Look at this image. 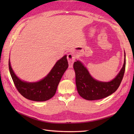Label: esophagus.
Instances as JSON below:
<instances>
[{
	"label": "esophagus",
	"instance_id": "obj_1",
	"mask_svg": "<svg viewBox=\"0 0 134 134\" xmlns=\"http://www.w3.org/2000/svg\"><path fill=\"white\" fill-rule=\"evenodd\" d=\"M67 59L68 60H69V67L70 69H71V68L72 67L73 63L75 61V56L72 53H70L67 55Z\"/></svg>",
	"mask_w": 134,
	"mask_h": 134
}]
</instances>
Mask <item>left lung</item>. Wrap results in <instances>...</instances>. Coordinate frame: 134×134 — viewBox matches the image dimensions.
<instances>
[{"mask_svg":"<svg viewBox=\"0 0 134 134\" xmlns=\"http://www.w3.org/2000/svg\"><path fill=\"white\" fill-rule=\"evenodd\" d=\"M75 72V82L78 94L87 100H97L107 97L115 92L123 79L126 68V53L123 67L116 77L109 82L96 80L90 74L87 68L79 60L73 65Z\"/></svg>","mask_w":134,"mask_h":134,"instance_id":"1","label":"left lung"}]
</instances>
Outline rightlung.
<instances>
[{
  "instance_id": "add662e5",
  "label": "right lung",
  "mask_w": 134,
  "mask_h": 134,
  "mask_svg": "<svg viewBox=\"0 0 134 134\" xmlns=\"http://www.w3.org/2000/svg\"><path fill=\"white\" fill-rule=\"evenodd\" d=\"M10 73L14 85L21 94L30 100L45 101L55 94L57 87L64 72L69 67L67 55L57 61L46 76L40 81L35 82L24 81L16 75L8 61Z\"/></svg>"
}]
</instances>
